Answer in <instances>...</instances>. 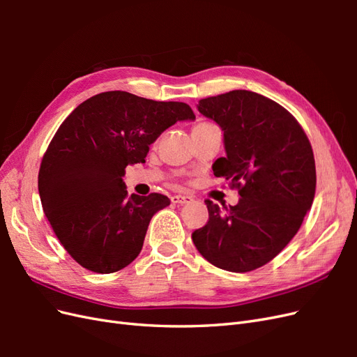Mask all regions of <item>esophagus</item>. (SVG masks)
I'll return each mask as SVG.
<instances>
[{"label": "esophagus", "mask_w": 357, "mask_h": 357, "mask_svg": "<svg viewBox=\"0 0 357 357\" xmlns=\"http://www.w3.org/2000/svg\"><path fill=\"white\" fill-rule=\"evenodd\" d=\"M171 201L174 204H189L193 201V197L190 195H174L171 198Z\"/></svg>", "instance_id": "1"}]
</instances>
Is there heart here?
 <instances>
[{"mask_svg": "<svg viewBox=\"0 0 357 357\" xmlns=\"http://www.w3.org/2000/svg\"><path fill=\"white\" fill-rule=\"evenodd\" d=\"M202 125H208V123H198L197 126H202ZM197 126H195V128H197Z\"/></svg>", "mask_w": 357, "mask_h": 357, "instance_id": "obj_1", "label": "heart"}]
</instances>
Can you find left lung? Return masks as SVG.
Returning a JSON list of instances; mask_svg holds the SVG:
<instances>
[{
  "label": "left lung",
  "mask_w": 357,
  "mask_h": 357,
  "mask_svg": "<svg viewBox=\"0 0 357 357\" xmlns=\"http://www.w3.org/2000/svg\"><path fill=\"white\" fill-rule=\"evenodd\" d=\"M198 112L223 131L226 156L213 164L214 176L228 180L241 198L223 208L205 201L208 222L192 234L193 244L225 271H253L283 250L311 208V144L286 109L252 91L204 98Z\"/></svg>",
  "instance_id": "left-lung-1"
}]
</instances>
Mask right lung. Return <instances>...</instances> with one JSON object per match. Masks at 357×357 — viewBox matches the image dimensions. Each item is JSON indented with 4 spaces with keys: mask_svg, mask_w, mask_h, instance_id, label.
Listing matches in <instances>:
<instances>
[{
    "mask_svg": "<svg viewBox=\"0 0 357 357\" xmlns=\"http://www.w3.org/2000/svg\"><path fill=\"white\" fill-rule=\"evenodd\" d=\"M193 119L185 102L112 91L86 100L62 122L43 156L38 193L75 262L110 274L139 255L150 220L169 199L160 193L128 197L125 168L144 164L149 146L165 129Z\"/></svg>",
    "mask_w": 357,
    "mask_h": 357,
    "instance_id": "add662e5",
    "label": "right lung"
}]
</instances>
